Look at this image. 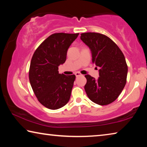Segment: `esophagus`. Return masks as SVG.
<instances>
[{
  "instance_id": "34e87169",
  "label": "esophagus",
  "mask_w": 147,
  "mask_h": 147,
  "mask_svg": "<svg viewBox=\"0 0 147 147\" xmlns=\"http://www.w3.org/2000/svg\"><path fill=\"white\" fill-rule=\"evenodd\" d=\"M75 75H76V77H78V76H81L82 74H81V73H78V72H77V73H75Z\"/></svg>"
}]
</instances>
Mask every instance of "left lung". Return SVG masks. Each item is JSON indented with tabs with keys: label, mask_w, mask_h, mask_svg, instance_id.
Here are the masks:
<instances>
[{
	"label": "left lung",
	"mask_w": 147,
	"mask_h": 147,
	"mask_svg": "<svg viewBox=\"0 0 147 147\" xmlns=\"http://www.w3.org/2000/svg\"><path fill=\"white\" fill-rule=\"evenodd\" d=\"M80 39L90 48L92 62L99 67V77L95 80L87 74L84 89L89 98L101 106L115 101L126 83L128 65L123 53L113 41L96 32L81 34Z\"/></svg>",
	"instance_id": "8db88e82"
}]
</instances>
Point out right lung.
Returning a JSON list of instances; mask_svg holds the SVG:
<instances>
[{
  "label": "right lung",
  "instance_id": "1",
  "mask_svg": "<svg viewBox=\"0 0 147 147\" xmlns=\"http://www.w3.org/2000/svg\"><path fill=\"white\" fill-rule=\"evenodd\" d=\"M79 33H55L40 44L32 56L29 80L42 105L51 109L64 106L71 97L74 74H59L58 66L66 60L67 52Z\"/></svg>",
  "mask_w": 147,
  "mask_h": 147
}]
</instances>
